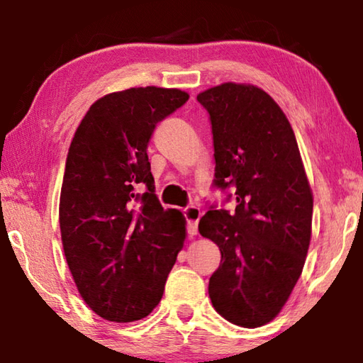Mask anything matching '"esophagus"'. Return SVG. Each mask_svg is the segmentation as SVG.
Returning a JSON list of instances; mask_svg holds the SVG:
<instances>
[{
	"label": "esophagus",
	"mask_w": 363,
	"mask_h": 363,
	"mask_svg": "<svg viewBox=\"0 0 363 363\" xmlns=\"http://www.w3.org/2000/svg\"><path fill=\"white\" fill-rule=\"evenodd\" d=\"M184 218H186V223H187V233L189 235H195L196 229H199V220L201 218L200 208L196 206L184 208Z\"/></svg>",
	"instance_id": "1"
}]
</instances>
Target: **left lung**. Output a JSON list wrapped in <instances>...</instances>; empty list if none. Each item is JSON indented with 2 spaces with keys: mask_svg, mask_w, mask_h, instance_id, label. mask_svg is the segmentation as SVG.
I'll return each instance as SVG.
<instances>
[{
  "mask_svg": "<svg viewBox=\"0 0 363 363\" xmlns=\"http://www.w3.org/2000/svg\"><path fill=\"white\" fill-rule=\"evenodd\" d=\"M196 101L210 115L213 186L224 203L237 201L232 213L213 203L200 219V233L220 251L208 293L225 320L256 328L279 314L303 272L312 192L290 121L267 93L224 83Z\"/></svg>",
  "mask_w": 363,
  "mask_h": 363,
  "instance_id": "1",
  "label": "left lung"
}]
</instances>
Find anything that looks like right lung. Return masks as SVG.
I'll list each match as a JSON object with an SVG mask.
<instances>
[{"mask_svg":"<svg viewBox=\"0 0 363 363\" xmlns=\"http://www.w3.org/2000/svg\"><path fill=\"white\" fill-rule=\"evenodd\" d=\"M187 99L155 86L107 94L72 139L59 203L64 253L84 303L106 320L149 315L184 245L186 220L160 205L147 147Z\"/></svg>","mask_w":363,"mask_h":363,"instance_id":"add662e5","label":"right lung"}]
</instances>
